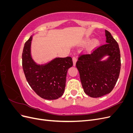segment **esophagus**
I'll list each match as a JSON object with an SVG mask.
<instances>
[{
    "label": "esophagus",
    "mask_w": 133,
    "mask_h": 133,
    "mask_svg": "<svg viewBox=\"0 0 133 133\" xmlns=\"http://www.w3.org/2000/svg\"><path fill=\"white\" fill-rule=\"evenodd\" d=\"M76 61H77V58H76L75 57H73V65H74V66L75 65V64H76Z\"/></svg>",
    "instance_id": "34e87169"
}]
</instances>
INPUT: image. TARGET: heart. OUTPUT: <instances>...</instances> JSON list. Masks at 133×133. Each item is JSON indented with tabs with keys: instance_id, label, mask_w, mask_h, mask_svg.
I'll return each mask as SVG.
<instances>
[{
	"instance_id": "b5f03b06",
	"label": "heart",
	"mask_w": 133,
	"mask_h": 133,
	"mask_svg": "<svg viewBox=\"0 0 133 133\" xmlns=\"http://www.w3.org/2000/svg\"><path fill=\"white\" fill-rule=\"evenodd\" d=\"M99 41L98 40H94V42L92 43V46L95 47L96 46H97L99 44Z\"/></svg>"
}]
</instances>
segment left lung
<instances>
[{
  "mask_svg": "<svg viewBox=\"0 0 133 133\" xmlns=\"http://www.w3.org/2000/svg\"><path fill=\"white\" fill-rule=\"evenodd\" d=\"M107 44L95 48L90 53L79 55L76 66L85 93L99 98L110 93L118 79L121 61L119 45L110 32L105 30ZM106 61L99 60L104 56Z\"/></svg>",
  "mask_w": 133,
  "mask_h": 133,
  "instance_id": "left-lung-1",
  "label": "left lung"
}]
</instances>
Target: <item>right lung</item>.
Segmentation results:
<instances>
[{
	"label": "right lung",
	"mask_w": 133,
	"mask_h": 133,
	"mask_svg": "<svg viewBox=\"0 0 133 133\" xmlns=\"http://www.w3.org/2000/svg\"><path fill=\"white\" fill-rule=\"evenodd\" d=\"M32 37L24 44L22 66L28 84L37 95L47 100L62 96L65 88L67 71L73 65L72 58H57L45 65H37L30 55Z\"/></svg>",
	"instance_id": "add662e5"
}]
</instances>
